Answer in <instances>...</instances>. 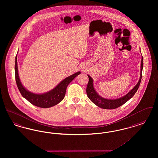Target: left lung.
<instances>
[{
  "label": "left lung",
  "instance_id": "1",
  "mask_svg": "<svg viewBox=\"0 0 158 158\" xmlns=\"http://www.w3.org/2000/svg\"><path fill=\"white\" fill-rule=\"evenodd\" d=\"M143 68V57H142V61H141V66H140V79L139 80V82L135 85V86L131 90H130V92L126 95H125L124 96L121 98H117V99H106L101 97L94 88V81L92 78L89 75H88V76L89 77V82L86 88V94H87L88 97L89 98V99L94 104H95L99 107L103 109L113 110L120 106L124 104H125L130 99L132 98L135 94V92H137L142 80Z\"/></svg>",
  "mask_w": 158,
  "mask_h": 158
}]
</instances>
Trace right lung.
Instances as JSON below:
<instances>
[{"instance_id": "1", "label": "right lung", "mask_w": 158, "mask_h": 158, "mask_svg": "<svg viewBox=\"0 0 158 158\" xmlns=\"http://www.w3.org/2000/svg\"><path fill=\"white\" fill-rule=\"evenodd\" d=\"M15 79L18 89L23 98L28 100L32 105L40 108H50L58 104L64 98L68 85L81 72H77L72 75L69 76L61 81L54 88L43 94H34L23 87L20 81L17 63V55L15 57Z\"/></svg>"}]
</instances>
